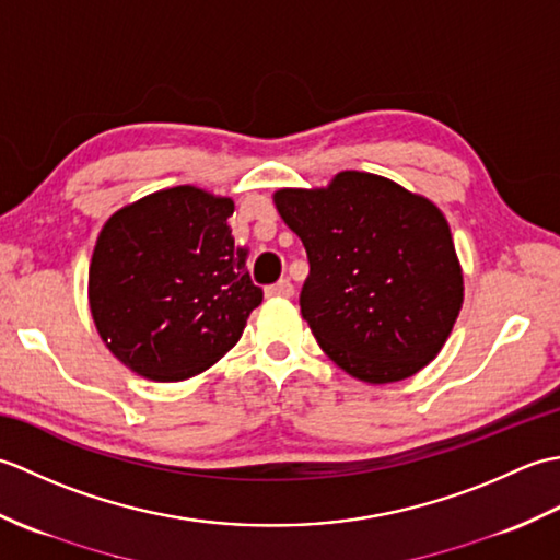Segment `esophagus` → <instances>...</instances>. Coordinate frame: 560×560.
Segmentation results:
<instances>
[{
	"label": "esophagus",
	"instance_id": "obj_1",
	"mask_svg": "<svg viewBox=\"0 0 560 560\" xmlns=\"http://www.w3.org/2000/svg\"><path fill=\"white\" fill-rule=\"evenodd\" d=\"M267 299H291L293 295V283L289 279H281L277 283H271V287L265 289Z\"/></svg>",
	"mask_w": 560,
	"mask_h": 560
}]
</instances>
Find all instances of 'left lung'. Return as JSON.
Wrapping results in <instances>:
<instances>
[{
	"label": "left lung",
	"instance_id": "8db88e82",
	"mask_svg": "<svg viewBox=\"0 0 560 560\" xmlns=\"http://www.w3.org/2000/svg\"><path fill=\"white\" fill-rule=\"evenodd\" d=\"M273 205L311 261L303 319L341 371L387 385L435 359L462 311L464 277L431 199L341 171L327 187L277 189Z\"/></svg>",
	"mask_w": 560,
	"mask_h": 560
}]
</instances>
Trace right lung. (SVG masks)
Listing matches in <instances>:
<instances>
[{"label":"right lung","instance_id":"right-lung-1","mask_svg":"<svg viewBox=\"0 0 560 560\" xmlns=\"http://www.w3.org/2000/svg\"><path fill=\"white\" fill-rule=\"evenodd\" d=\"M233 199L177 185L117 209L89 267L98 335L129 371L177 383L229 353L261 303L235 245Z\"/></svg>","mask_w":560,"mask_h":560}]
</instances>
